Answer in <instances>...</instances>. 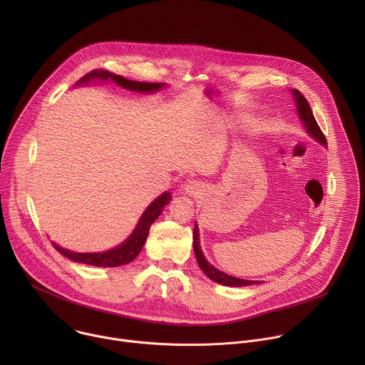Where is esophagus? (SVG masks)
<instances>
[{"mask_svg":"<svg viewBox=\"0 0 365 365\" xmlns=\"http://www.w3.org/2000/svg\"><path fill=\"white\" fill-rule=\"evenodd\" d=\"M183 189H185V192H186L187 195H190V196H195V195H197V193H200V192L203 190V189H202V185H200L197 180H195V179L187 180V182L185 183Z\"/></svg>","mask_w":365,"mask_h":365,"instance_id":"obj_1","label":"esophagus"}]
</instances>
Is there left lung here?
Returning a JSON list of instances; mask_svg holds the SVG:
<instances>
[{
    "mask_svg": "<svg viewBox=\"0 0 365 365\" xmlns=\"http://www.w3.org/2000/svg\"><path fill=\"white\" fill-rule=\"evenodd\" d=\"M292 93H293V98H294V103H296V111H297V115L299 118L302 120L307 134L310 137H314L318 143L327 145V138L324 135V133L321 131L315 117H314V113H312V108L309 106V102L306 101V98L297 91V89H292ZM193 251H195V255H196V262L200 267V270L210 277L211 280L220 283V284H224V286H231V287H244V286H251V284H258L259 282L258 280H244V279H240V277H234V276H230L221 270H218L217 267H214L207 259L205 258L202 250H200V242H199V228H197V224L195 222V228H193Z\"/></svg>",
    "mask_w": 365,
    "mask_h": 365,
    "instance_id": "left-lung-1",
    "label": "left lung"
}]
</instances>
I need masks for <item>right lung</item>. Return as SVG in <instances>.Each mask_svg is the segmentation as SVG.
I'll use <instances>...</instances> for the list:
<instances>
[{
    "mask_svg": "<svg viewBox=\"0 0 365 365\" xmlns=\"http://www.w3.org/2000/svg\"><path fill=\"white\" fill-rule=\"evenodd\" d=\"M93 81H101V82L111 81L124 89L138 92V93L158 92L166 86V83H147V82L130 81L120 75L111 73L108 71H102V69H95V71L86 73L76 82V86L91 83ZM170 199H172L170 192H163L159 197H155L145 207V211L143 212V215H141L138 224L135 225L134 231L131 232V235L123 244L117 245L113 250L102 251V252H75V251H71V250H66V248L58 245L56 242H51V244H53V247L61 254H63L66 258H69V259H72V262H76V263H83L88 266H95V267H118V266L128 264L140 254V251L148 237V230H150L151 224L160 217V214L163 212V207L170 202Z\"/></svg>",
    "mask_w": 365,
    "mask_h": 365,
    "instance_id": "right-lung-1",
    "label": "right lung"
}]
</instances>
